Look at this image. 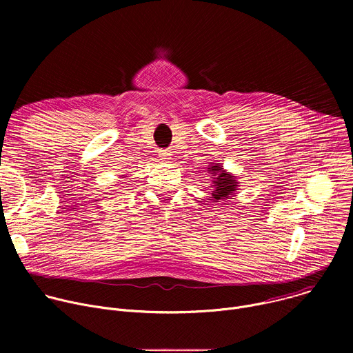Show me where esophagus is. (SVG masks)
Returning <instances> with one entry per match:
<instances>
[{
	"mask_svg": "<svg viewBox=\"0 0 353 353\" xmlns=\"http://www.w3.org/2000/svg\"><path fill=\"white\" fill-rule=\"evenodd\" d=\"M158 155H159V158L162 159V161H169L170 159V152H169V149H159V152H158Z\"/></svg>",
	"mask_w": 353,
	"mask_h": 353,
	"instance_id": "obj_1",
	"label": "esophagus"
}]
</instances>
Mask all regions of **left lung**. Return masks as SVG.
<instances>
[{
  "label": "left lung",
  "instance_id": "obj_1",
  "mask_svg": "<svg viewBox=\"0 0 353 353\" xmlns=\"http://www.w3.org/2000/svg\"><path fill=\"white\" fill-rule=\"evenodd\" d=\"M210 169H211V172H214L212 174L216 176V179L214 181L215 190L212 191V198L223 201V199H228L229 196H232L233 191L237 188V181L234 180V176L223 172L221 166H212Z\"/></svg>",
  "mask_w": 353,
  "mask_h": 353
}]
</instances>
